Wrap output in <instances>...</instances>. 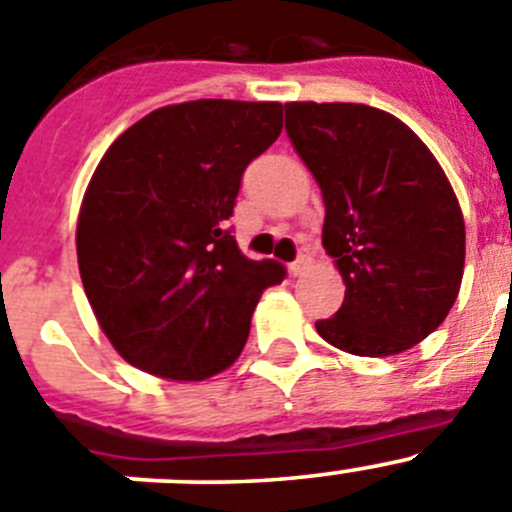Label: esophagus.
<instances>
[{
    "instance_id": "esophagus-1",
    "label": "esophagus",
    "mask_w": 512,
    "mask_h": 512,
    "mask_svg": "<svg viewBox=\"0 0 512 512\" xmlns=\"http://www.w3.org/2000/svg\"><path fill=\"white\" fill-rule=\"evenodd\" d=\"M308 265H310V250L308 247H300L295 262H290V272H293V275H300Z\"/></svg>"
}]
</instances>
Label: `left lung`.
Listing matches in <instances>:
<instances>
[{
  "mask_svg": "<svg viewBox=\"0 0 512 512\" xmlns=\"http://www.w3.org/2000/svg\"><path fill=\"white\" fill-rule=\"evenodd\" d=\"M285 131L321 186L323 247L346 283L315 331L356 356L417 346L455 305L465 267V219L442 166L371 105L285 103Z\"/></svg>",
  "mask_w": 512,
  "mask_h": 512,
  "instance_id": "8db88e82",
  "label": "left lung"
}]
</instances>
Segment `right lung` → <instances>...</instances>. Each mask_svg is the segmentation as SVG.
Listing matches in <instances>:
<instances>
[{"label":"right lung","mask_w":512,"mask_h":512,"mask_svg":"<svg viewBox=\"0 0 512 512\" xmlns=\"http://www.w3.org/2000/svg\"><path fill=\"white\" fill-rule=\"evenodd\" d=\"M283 131V105L189 100L113 141L78 217V267L100 328L128 364L202 381L234 364L262 290L285 278L229 232L252 159Z\"/></svg>","instance_id":"obj_1"}]
</instances>
